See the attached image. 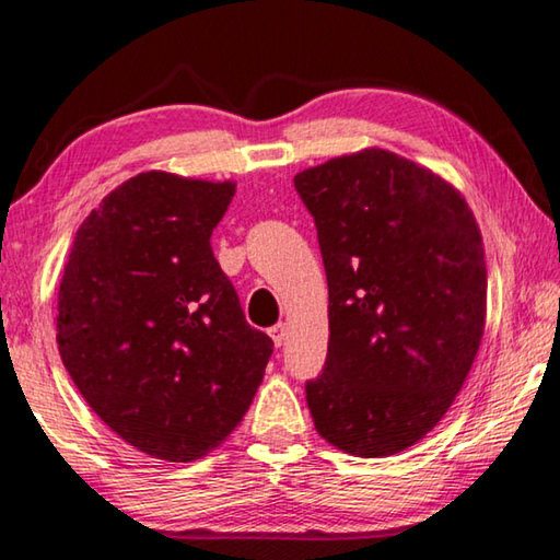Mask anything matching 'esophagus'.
I'll list each match as a JSON object with an SVG mask.
<instances>
[{
  "instance_id": "esophagus-1",
  "label": "esophagus",
  "mask_w": 560,
  "mask_h": 560,
  "mask_svg": "<svg viewBox=\"0 0 560 560\" xmlns=\"http://www.w3.org/2000/svg\"><path fill=\"white\" fill-rule=\"evenodd\" d=\"M269 336H271V340H273V346H281L283 340H287V326L283 324H277V326H271L269 328Z\"/></svg>"
}]
</instances>
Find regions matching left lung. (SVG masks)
I'll return each instance as SVG.
<instances>
[{
	"label": "left lung",
	"instance_id": "1",
	"mask_svg": "<svg viewBox=\"0 0 560 560\" xmlns=\"http://www.w3.org/2000/svg\"><path fill=\"white\" fill-rule=\"evenodd\" d=\"M328 279V355L306 383L320 438L358 457L420 442L467 381L487 320V261L464 197L371 148L293 177Z\"/></svg>",
	"mask_w": 560,
	"mask_h": 560
}]
</instances>
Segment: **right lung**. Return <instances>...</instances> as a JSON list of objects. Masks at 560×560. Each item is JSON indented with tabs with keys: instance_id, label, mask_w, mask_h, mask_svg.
<instances>
[{
	"instance_id": "right-lung-1",
	"label": "right lung",
	"mask_w": 560,
	"mask_h": 560,
	"mask_svg": "<svg viewBox=\"0 0 560 560\" xmlns=\"http://www.w3.org/2000/svg\"><path fill=\"white\" fill-rule=\"evenodd\" d=\"M234 187L160 170L130 177L83 220L63 267L66 371L150 457L189 462L230 438L271 358L210 244Z\"/></svg>"
}]
</instances>
